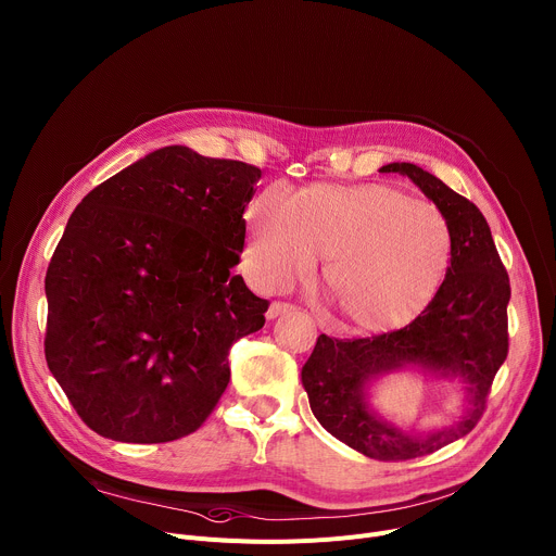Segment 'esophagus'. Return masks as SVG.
I'll return each mask as SVG.
<instances>
[{"instance_id":"1","label":"esophagus","mask_w":556,"mask_h":556,"mask_svg":"<svg viewBox=\"0 0 556 556\" xmlns=\"http://www.w3.org/2000/svg\"><path fill=\"white\" fill-rule=\"evenodd\" d=\"M290 313H294V306H290V304H281V301H273V304L268 306L266 317H268V319H277V317H281V315H290Z\"/></svg>"}]
</instances>
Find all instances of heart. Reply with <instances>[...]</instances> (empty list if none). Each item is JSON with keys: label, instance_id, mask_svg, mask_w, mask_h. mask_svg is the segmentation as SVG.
Wrapping results in <instances>:
<instances>
[{"label": "heart", "instance_id": "b5f03b06", "mask_svg": "<svg viewBox=\"0 0 556 556\" xmlns=\"http://www.w3.org/2000/svg\"><path fill=\"white\" fill-rule=\"evenodd\" d=\"M245 224L241 262L252 286L286 290L324 255L343 317L372 332L417 319L452 257L445 215L383 184L313 186L292 199L270 188L248 206Z\"/></svg>", "mask_w": 556, "mask_h": 556}]
</instances>
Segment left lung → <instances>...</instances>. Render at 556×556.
<instances>
[{"mask_svg": "<svg viewBox=\"0 0 556 556\" xmlns=\"http://www.w3.org/2000/svg\"><path fill=\"white\" fill-rule=\"evenodd\" d=\"M379 173L408 177L445 215L452 257L428 308L406 328L364 339L319 334L301 368L317 421L339 441L379 462H406L466 437L481 419L492 379L508 357L510 279L481 211L415 164H388ZM413 369L459 382V418L434 431H408L388 422L369 396L379 378Z\"/></svg>", "mask_w": 556, "mask_h": 556, "instance_id": "8db88e82", "label": "left lung"}]
</instances>
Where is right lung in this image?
<instances>
[{
  "label": "right lung",
  "instance_id": "1",
  "mask_svg": "<svg viewBox=\"0 0 556 556\" xmlns=\"http://www.w3.org/2000/svg\"><path fill=\"white\" fill-rule=\"evenodd\" d=\"M262 170L166 146L92 188L46 273V364L113 441L194 432L224 394L230 345L268 301L232 275Z\"/></svg>",
  "mask_w": 556,
  "mask_h": 556
}]
</instances>
